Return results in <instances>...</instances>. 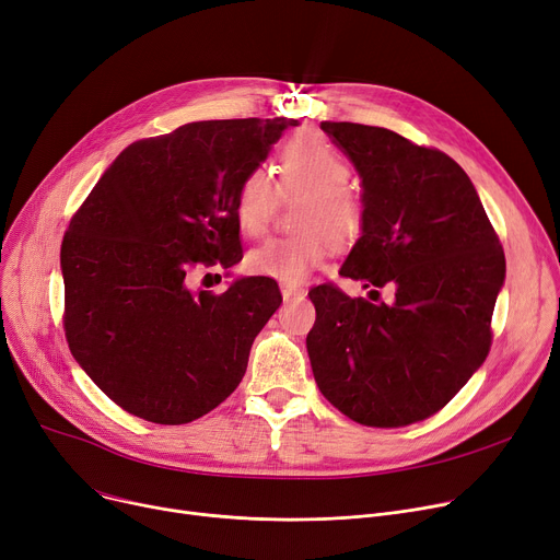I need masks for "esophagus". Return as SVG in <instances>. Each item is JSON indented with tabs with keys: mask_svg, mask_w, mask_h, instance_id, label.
Wrapping results in <instances>:
<instances>
[{
	"mask_svg": "<svg viewBox=\"0 0 560 560\" xmlns=\"http://www.w3.org/2000/svg\"><path fill=\"white\" fill-rule=\"evenodd\" d=\"M281 295H283V302H290V300H295V298H302L304 290H302V288H295V285L281 283Z\"/></svg>",
	"mask_w": 560,
	"mask_h": 560,
	"instance_id": "obj_1",
	"label": "esophagus"
}]
</instances>
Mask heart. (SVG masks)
I'll list each match as a JSON object with an SVG mask.
<instances>
[{
    "instance_id": "obj_1",
    "label": "heart",
    "mask_w": 560,
    "mask_h": 560,
    "mask_svg": "<svg viewBox=\"0 0 560 560\" xmlns=\"http://www.w3.org/2000/svg\"><path fill=\"white\" fill-rule=\"evenodd\" d=\"M283 195L304 192L295 226L288 238H272L247 254V268L258 277L281 283H302L319 268L334 247H347L363 231V206L349 195L351 170L336 147L317 133L290 138L279 154ZM279 203V192L268 170L256 167L243 176L235 192V218L245 233L260 235L268 229Z\"/></svg>"
}]
</instances>
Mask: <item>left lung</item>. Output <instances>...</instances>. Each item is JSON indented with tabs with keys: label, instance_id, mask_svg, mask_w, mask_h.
<instances>
[{
	"label": "left lung",
	"instance_id": "8db88e82",
	"mask_svg": "<svg viewBox=\"0 0 560 560\" xmlns=\"http://www.w3.org/2000/svg\"><path fill=\"white\" fill-rule=\"evenodd\" d=\"M361 179L363 231L336 285L308 292L315 325L306 349L315 384L365 427H406L443 408L486 361L506 258L463 167L404 136L354 122H322Z\"/></svg>",
	"mask_w": 560,
	"mask_h": 560
}]
</instances>
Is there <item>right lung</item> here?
<instances>
[{
	"label": "right lung",
	"mask_w": 560,
	"mask_h": 560,
	"mask_svg": "<svg viewBox=\"0 0 560 560\" xmlns=\"http://www.w3.org/2000/svg\"><path fill=\"white\" fill-rule=\"evenodd\" d=\"M298 120L190 122L129 144L88 195L61 245L74 361L127 413L186 424L222 404L281 304L270 277L220 295L197 265L243 258L235 192Z\"/></svg>",
	"instance_id": "right-lung-1"
}]
</instances>
